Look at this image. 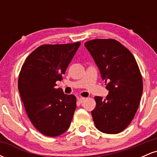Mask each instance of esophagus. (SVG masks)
<instances>
[{"instance_id":"1","label":"esophagus","mask_w":157,"mask_h":157,"mask_svg":"<svg viewBox=\"0 0 157 157\" xmlns=\"http://www.w3.org/2000/svg\"><path fill=\"white\" fill-rule=\"evenodd\" d=\"M77 100H78V102H80V103H82L86 99H85L84 97H78V98H77Z\"/></svg>"}]
</instances>
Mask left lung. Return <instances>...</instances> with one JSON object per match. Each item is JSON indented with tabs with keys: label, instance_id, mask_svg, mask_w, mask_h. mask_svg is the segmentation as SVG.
I'll use <instances>...</instances> for the list:
<instances>
[{
	"label": "left lung",
	"instance_id": "obj_1",
	"mask_svg": "<svg viewBox=\"0 0 157 157\" xmlns=\"http://www.w3.org/2000/svg\"><path fill=\"white\" fill-rule=\"evenodd\" d=\"M85 46L109 91L105 99L94 97V125L102 133L118 134L129 125L140 105L143 89L140 68L131 52L116 40H91Z\"/></svg>",
	"mask_w": 157,
	"mask_h": 157
}]
</instances>
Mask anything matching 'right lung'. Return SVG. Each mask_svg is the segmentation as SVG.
<instances>
[{
    "instance_id": "obj_1",
    "label": "right lung",
    "mask_w": 157,
    "mask_h": 157,
    "mask_svg": "<svg viewBox=\"0 0 157 157\" xmlns=\"http://www.w3.org/2000/svg\"><path fill=\"white\" fill-rule=\"evenodd\" d=\"M80 46L44 44L27 57L18 77V90L28 117L45 136H60L67 131L77 107L76 97L56 89Z\"/></svg>"
}]
</instances>
